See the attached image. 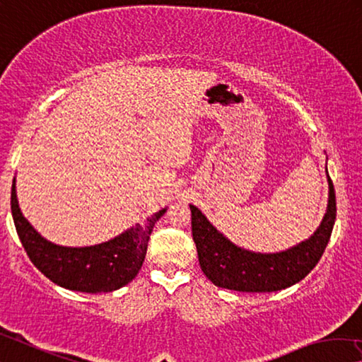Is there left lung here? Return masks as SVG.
I'll return each mask as SVG.
<instances>
[{"label": "left lung", "instance_id": "obj_1", "mask_svg": "<svg viewBox=\"0 0 362 362\" xmlns=\"http://www.w3.org/2000/svg\"><path fill=\"white\" fill-rule=\"evenodd\" d=\"M190 209L193 240L206 277L222 288L250 293L284 290L305 279L322 257L337 217L335 190L329 177V204L313 237L282 253L261 255L235 246L212 227L197 206Z\"/></svg>", "mask_w": 362, "mask_h": 362}]
</instances>
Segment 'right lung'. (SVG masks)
Here are the masks:
<instances>
[{
	"mask_svg": "<svg viewBox=\"0 0 362 362\" xmlns=\"http://www.w3.org/2000/svg\"><path fill=\"white\" fill-rule=\"evenodd\" d=\"M11 211L17 235L33 266L56 285L83 293H107L132 282L145 261L154 223L165 212L160 209L106 243L67 248L45 240L22 216L16 197V179L11 190Z\"/></svg>",
	"mask_w": 362,
	"mask_h": 362,
	"instance_id": "1",
	"label": "right lung"
}]
</instances>
